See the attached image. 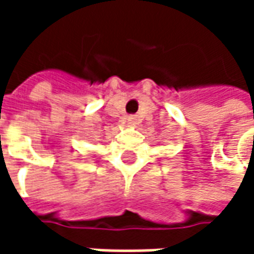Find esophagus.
<instances>
[{
  "label": "esophagus",
  "instance_id": "1",
  "mask_svg": "<svg viewBox=\"0 0 254 254\" xmlns=\"http://www.w3.org/2000/svg\"><path fill=\"white\" fill-rule=\"evenodd\" d=\"M127 125H130V127H132V125H136V122H137V118H136L134 116H129L127 118Z\"/></svg>",
  "mask_w": 254,
  "mask_h": 254
}]
</instances>
